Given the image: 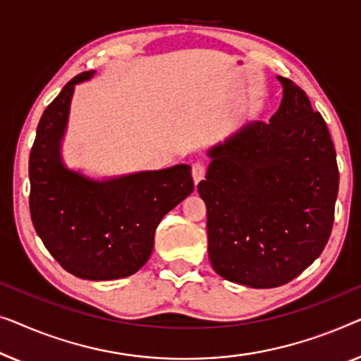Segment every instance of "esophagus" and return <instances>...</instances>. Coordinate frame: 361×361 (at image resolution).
<instances>
[{"instance_id":"esophagus-1","label":"esophagus","mask_w":361,"mask_h":361,"mask_svg":"<svg viewBox=\"0 0 361 361\" xmlns=\"http://www.w3.org/2000/svg\"><path fill=\"white\" fill-rule=\"evenodd\" d=\"M192 180H195V183L197 185L202 178H204L206 175V165L201 164V161H196L195 165H192Z\"/></svg>"}]
</instances>
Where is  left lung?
<instances>
[{"label": "left lung", "instance_id": "1", "mask_svg": "<svg viewBox=\"0 0 361 361\" xmlns=\"http://www.w3.org/2000/svg\"><path fill=\"white\" fill-rule=\"evenodd\" d=\"M270 123L253 121L207 150L197 192L217 275L248 288L294 280L331 237L338 169L327 124L291 80Z\"/></svg>", "mask_w": 361, "mask_h": 361}]
</instances>
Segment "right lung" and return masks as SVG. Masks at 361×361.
Listing matches in <instances>:
<instances>
[{
  "mask_svg": "<svg viewBox=\"0 0 361 361\" xmlns=\"http://www.w3.org/2000/svg\"><path fill=\"white\" fill-rule=\"evenodd\" d=\"M68 81L44 111L29 157V207L34 229L65 270L81 280L134 275L154 250L157 226L195 190L190 165L94 180L62 159L75 85Z\"/></svg>",
  "mask_w": 361,
  "mask_h": 361,
  "instance_id": "1",
  "label": "right lung"
}]
</instances>
